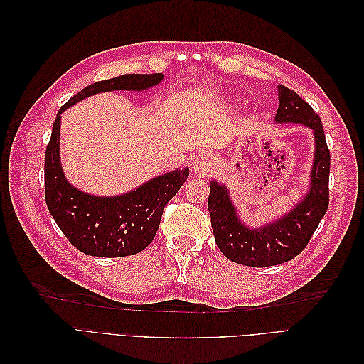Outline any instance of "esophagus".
<instances>
[{
	"label": "esophagus",
	"instance_id": "1",
	"mask_svg": "<svg viewBox=\"0 0 364 364\" xmlns=\"http://www.w3.org/2000/svg\"><path fill=\"white\" fill-rule=\"evenodd\" d=\"M214 168V164H213V159L206 156V155H202L199 158H196V161L193 162V171L197 173V174H202V173H208L209 170Z\"/></svg>",
	"mask_w": 364,
	"mask_h": 364
}]
</instances>
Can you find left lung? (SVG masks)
<instances>
[{"mask_svg": "<svg viewBox=\"0 0 364 364\" xmlns=\"http://www.w3.org/2000/svg\"><path fill=\"white\" fill-rule=\"evenodd\" d=\"M279 106L277 123H301L314 132L316 150L311 185L304 200L278 222L259 229L241 225L225 185L211 182L208 209L215 243L223 255L250 267H270L287 262L305 249L329 205V167L331 155L326 146L321 117L294 91L278 85Z\"/></svg>", "mask_w": 364, "mask_h": 364, "instance_id": "8db88e82", "label": "left lung"}]
</instances>
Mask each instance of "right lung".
<instances>
[{
	"instance_id": "add662e5",
	"label": "right lung",
	"mask_w": 364,
	"mask_h": 364,
	"mask_svg": "<svg viewBox=\"0 0 364 364\" xmlns=\"http://www.w3.org/2000/svg\"><path fill=\"white\" fill-rule=\"evenodd\" d=\"M162 80V74H124L95 82L71 97L56 115L46 150V202L65 237L91 257L119 258L144 250L155 238L164 208L188 178V168L171 171L117 197L82 193L65 179L59 158L60 114L83 98L115 90L142 91Z\"/></svg>"
}]
</instances>
